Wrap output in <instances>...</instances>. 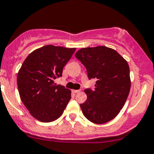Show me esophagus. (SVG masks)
<instances>
[{
  "label": "esophagus",
  "instance_id": "obj_1",
  "mask_svg": "<svg viewBox=\"0 0 154 154\" xmlns=\"http://www.w3.org/2000/svg\"><path fill=\"white\" fill-rule=\"evenodd\" d=\"M80 90H72V92L73 93H75V94H76V93H78V92H80Z\"/></svg>",
  "mask_w": 154,
  "mask_h": 154
}]
</instances>
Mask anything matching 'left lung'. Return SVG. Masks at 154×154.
<instances>
[{
  "label": "left lung",
  "instance_id": "left-lung-1",
  "mask_svg": "<svg viewBox=\"0 0 154 154\" xmlns=\"http://www.w3.org/2000/svg\"><path fill=\"white\" fill-rule=\"evenodd\" d=\"M75 57L86 68L88 80H96L94 89L84 90L87 100L80 104L82 112L92 123H106L119 114L128 97V63L117 51L104 46L82 48Z\"/></svg>",
  "mask_w": 154,
  "mask_h": 154
}]
</instances>
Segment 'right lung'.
Wrapping results in <instances>:
<instances>
[{
    "label": "right lung",
    "instance_id": "1",
    "mask_svg": "<svg viewBox=\"0 0 154 154\" xmlns=\"http://www.w3.org/2000/svg\"><path fill=\"white\" fill-rule=\"evenodd\" d=\"M76 48L46 45L29 54L17 76L21 101L31 116L42 122L55 121L71 99V90L54 83Z\"/></svg>",
    "mask_w": 154,
    "mask_h": 154
}]
</instances>
